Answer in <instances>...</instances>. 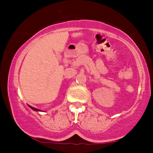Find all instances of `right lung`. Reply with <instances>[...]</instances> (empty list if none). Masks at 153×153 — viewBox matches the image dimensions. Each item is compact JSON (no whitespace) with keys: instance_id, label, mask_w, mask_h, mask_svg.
Instances as JSON below:
<instances>
[{"instance_id":"add662e5","label":"right lung","mask_w":153,"mask_h":153,"mask_svg":"<svg viewBox=\"0 0 153 153\" xmlns=\"http://www.w3.org/2000/svg\"><path fill=\"white\" fill-rule=\"evenodd\" d=\"M29 106L30 107V108H31V109H33L34 111H42L41 110H39V109H37V108H34V107H32V106H29Z\"/></svg>"}]
</instances>
